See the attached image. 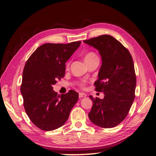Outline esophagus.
Masks as SVG:
<instances>
[{
    "instance_id": "obj_1",
    "label": "esophagus",
    "mask_w": 156,
    "mask_h": 156,
    "mask_svg": "<svg viewBox=\"0 0 156 156\" xmlns=\"http://www.w3.org/2000/svg\"><path fill=\"white\" fill-rule=\"evenodd\" d=\"M87 97V94L85 93H82V92H80L79 94V97L80 98H84V97Z\"/></svg>"
}]
</instances>
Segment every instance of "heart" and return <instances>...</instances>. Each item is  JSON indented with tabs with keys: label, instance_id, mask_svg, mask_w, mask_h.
<instances>
[{
	"label": "heart",
	"instance_id": "heart-1",
	"mask_svg": "<svg viewBox=\"0 0 156 156\" xmlns=\"http://www.w3.org/2000/svg\"><path fill=\"white\" fill-rule=\"evenodd\" d=\"M94 57H97V55H96L94 52H89L88 53H87V55H85L84 59H85V61H88V60H89V59H92V58H94ZM81 86H82V87H84V83L81 84Z\"/></svg>",
	"mask_w": 156,
	"mask_h": 156
}]
</instances>
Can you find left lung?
Returning a JSON list of instances; mask_svg holds the SVG:
<instances>
[{"label":"left lung","instance_id":"obj_1","mask_svg":"<svg viewBox=\"0 0 156 156\" xmlns=\"http://www.w3.org/2000/svg\"><path fill=\"white\" fill-rule=\"evenodd\" d=\"M99 50L102 64L95 90L104 93V99L93 98L88 116L90 121L101 128L116 126L129 114L135 98L136 76L133 58L129 51L108 35L84 40Z\"/></svg>","mask_w":156,"mask_h":156}]
</instances>
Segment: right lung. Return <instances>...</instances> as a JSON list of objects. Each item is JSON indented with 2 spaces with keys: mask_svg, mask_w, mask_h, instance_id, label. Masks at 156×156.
I'll return each instance as SVG.
<instances>
[{
  "mask_svg": "<svg viewBox=\"0 0 156 156\" xmlns=\"http://www.w3.org/2000/svg\"><path fill=\"white\" fill-rule=\"evenodd\" d=\"M81 41L68 44L45 43L40 46L25 63L20 91L30 121L43 131L64 125L78 101L74 90L57 95L52 86L65 74V62L77 50Z\"/></svg>",
  "mask_w": 156,
  "mask_h": 156,
  "instance_id": "right-lung-1",
  "label": "right lung"
}]
</instances>
